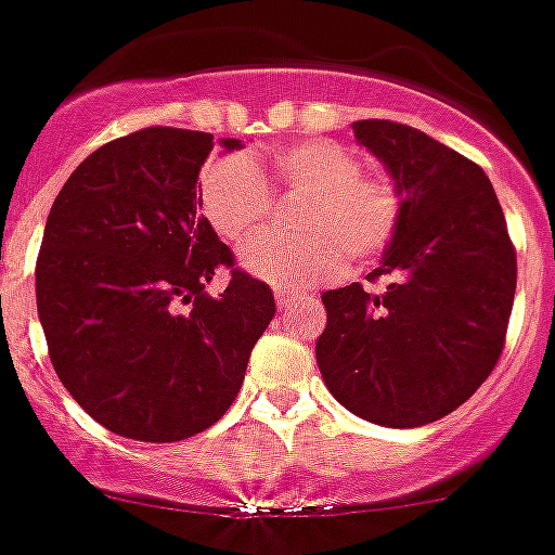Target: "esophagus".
I'll return each instance as SVG.
<instances>
[{
  "mask_svg": "<svg viewBox=\"0 0 555 555\" xmlns=\"http://www.w3.org/2000/svg\"><path fill=\"white\" fill-rule=\"evenodd\" d=\"M305 297H308V294L299 292V288H286V286L274 288V299H278V308H292L294 302H299V299H305Z\"/></svg>",
  "mask_w": 555,
  "mask_h": 555,
  "instance_id": "esophagus-1",
  "label": "esophagus"
}]
</instances>
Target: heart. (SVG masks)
Returning a JSON list of instances; mask_svg holds the SVG:
<instances>
[{
    "mask_svg": "<svg viewBox=\"0 0 555 555\" xmlns=\"http://www.w3.org/2000/svg\"><path fill=\"white\" fill-rule=\"evenodd\" d=\"M268 168L274 193L299 195V234H256L240 247L247 274L281 286L335 278L351 261L365 267L395 242L403 198L392 179L362 171L360 155L337 141L308 139L269 157L220 155L198 173V207L220 240H245L269 215Z\"/></svg>",
    "mask_w": 555,
    "mask_h": 555,
    "instance_id": "obj_1",
    "label": "heart"
}]
</instances>
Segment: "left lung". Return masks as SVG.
<instances>
[{"label":"left lung","mask_w":555,"mask_h":555,"mask_svg":"<svg viewBox=\"0 0 555 555\" xmlns=\"http://www.w3.org/2000/svg\"><path fill=\"white\" fill-rule=\"evenodd\" d=\"M353 139L384 163L403 198L400 229L371 278L321 294L326 330L315 362L351 414L420 427L452 414L490 376L504 348L518 263L482 168L389 119L353 122Z\"/></svg>","instance_id":"obj_1"}]
</instances>
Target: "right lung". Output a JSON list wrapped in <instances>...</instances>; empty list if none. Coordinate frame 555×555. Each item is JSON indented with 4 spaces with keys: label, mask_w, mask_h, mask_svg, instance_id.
<instances>
[{
    "label": "right lung",
    "mask_w": 555,
    "mask_h": 555,
    "mask_svg": "<svg viewBox=\"0 0 555 555\" xmlns=\"http://www.w3.org/2000/svg\"><path fill=\"white\" fill-rule=\"evenodd\" d=\"M212 146V133L182 128L108 141L70 173L46 220L35 294L51 365L125 439L168 444L215 425L274 315L267 283L242 269L223 294H207L218 267H234L198 212Z\"/></svg>",
    "instance_id": "right-lung-1"
}]
</instances>
